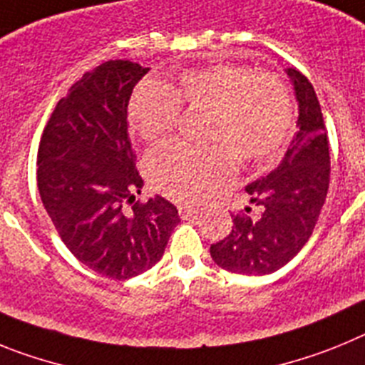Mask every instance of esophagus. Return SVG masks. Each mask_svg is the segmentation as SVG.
<instances>
[{"instance_id": "obj_1", "label": "esophagus", "mask_w": 365, "mask_h": 365, "mask_svg": "<svg viewBox=\"0 0 365 365\" xmlns=\"http://www.w3.org/2000/svg\"><path fill=\"white\" fill-rule=\"evenodd\" d=\"M177 208H179V215L182 219L195 217V215L199 214V208H195V206H192V205H179Z\"/></svg>"}]
</instances>
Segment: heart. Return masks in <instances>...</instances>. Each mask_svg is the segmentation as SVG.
Masks as SVG:
<instances>
[{"mask_svg": "<svg viewBox=\"0 0 365 365\" xmlns=\"http://www.w3.org/2000/svg\"><path fill=\"white\" fill-rule=\"evenodd\" d=\"M180 106L208 109L206 140L219 144L166 143L148 153L151 186L177 201L197 202L222 185L234 172V154L254 164L278 153L292 125L291 95L282 80L228 63L186 71L172 87L144 82L131 98V124L144 140H159L177 125Z\"/></svg>", "mask_w": 365, "mask_h": 365, "instance_id": "heart-1", "label": "heart"}]
</instances>
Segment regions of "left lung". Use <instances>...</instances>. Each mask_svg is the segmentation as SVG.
<instances>
[{"instance_id": "1", "label": "left lung", "mask_w": 365, "mask_h": 365, "mask_svg": "<svg viewBox=\"0 0 365 365\" xmlns=\"http://www.w3.org/2000/svg\"><path fill=\"white\" fill-rule=\"evenodd\" d=\"M298 100V133L282 164L248 185L257 217L245 208L234 217L230 234L210 247L221 269L243 276L272 274L287 265L312 235L324 208L331 175V157L324 115L307 76L289 67Z\"/></svg>"}]
</instances>
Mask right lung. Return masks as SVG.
Masks as SVG:
<instances>
[{"instance_id":"right-lung-1","label":"right lung","mask_w":365,"mask_h":365,"mask_svg":"<svg viewBox=\"0 0 365 365\" xmlns=\"http://www.w3.org/2000/svg\"><path fill=\"white\" fill-rule=\"evenodd\" d=\"M148 71L109 60L83 74L56 104L38 148V190L54 228L76 259L111 279L151 269L180 221L164 197L135 201L143 177L128 104Z\"/></svg>"}]
</instances>
